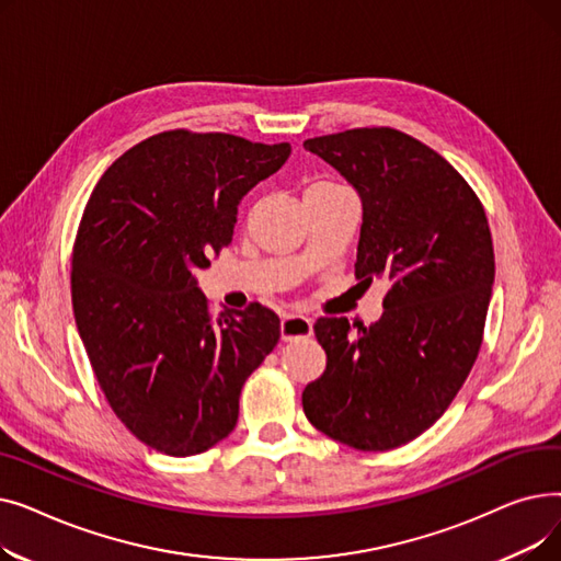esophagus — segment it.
Segmentation results:
<instances>
[{
  "mask_svg": "<svg viewBox=\"0 0 561 561\" xmlns=\"http://www.w3.org/2000/svg\"><path fill=\"white\" fill-rule=\"evenodd\" d=\"M279 332H282V341H298L313 332V322H311V318L300 316V313H286L282 318Z\"/></svg>",
  "mask_w": 561,
  "mask_h": 561,
  "instance_id": "34e87169",
  "label": "esophagus"
}]
</instances>
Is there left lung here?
Returning <instances> with one entry per match:
<instances>
[{"instance_id":"1","label":"left lung","mask_w":561,"mask_h":561,"mask_svg":"<svg viewBox=\"0 0 561 561\" xmlns=\"http://www.w3.org/2000/svg\"><path fill=\"white\" fill-rule=\"evenodd\" d=\"M364 206L355 275L389 284L370 328L318 318L328 368L307 385L309 423L357 450H393L432 427L482 345L493 241L484 206L432 147L391 127L305 140Z\"/></svg>"}]
</instances>
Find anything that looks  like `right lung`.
Returning a JSON list of instances; mask_svg holds the SVG:
<instances>
[{
  "label": "right lung",
  "mask_w": 561,
  "mask_h": 561,
  "mask_svg": "<svg viewBox=\"0 0 561 561\" xmlns=\"http://www.w3.org/2000/svg\"><path fill=\"white\" fill-rule=\"evenodd\" d=\"M288 154V142L163 131L115 159L85 204L70 275L77 330L115 416L163 455L222 440L245 379L279 341V318L259 302L214 318L195 273Z\"/></svg>",
  "instance_id": "add662e5"
}]
</instances>
